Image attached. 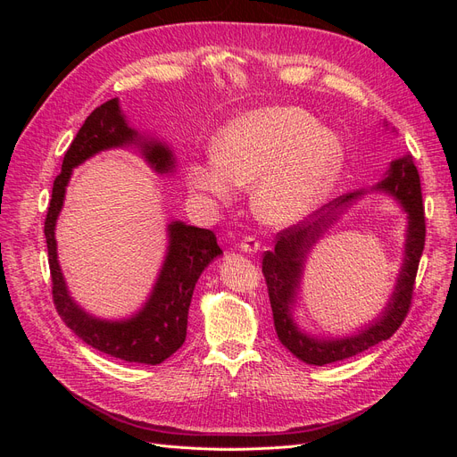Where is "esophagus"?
<instances>
[{
    "mask_svg": "<svg viewBox=\"0 0 457 457\" xmlns=\"http://www.w3.org/2000/svg\"><path fill=\"white\" fill-rule=\"evenodd\" d=\"M259 240L253 237V234H245V237L242 238V242L238 244V247L242 252H245V253H257V250H259Z\"/></svg>",
    "mask_w": 457,
    "mask_h": 457,
    "instance_id": "34e87169",
    "label": "esophagus"
}]
</instances>
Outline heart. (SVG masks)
Wrapping results in <instances>:
<instances>
[{"mask_svg": "<svg viewBox=\"0 0 457 457\" xmlns=\"http://www.w3.org/2000/svg\"><path fill=\"white\" fill-rule=\"evenodd\" d=\"M343 168L336 133L297 106H270L234 118L213 141V158L187 168L198 196L230 200L234 185L252 187L259 219L286 225L324 200Z\"/></svg>", "mask_w": 457, "mask_h": 457, "instance_id": "obj_1", "label": "heart"}]
</instances>
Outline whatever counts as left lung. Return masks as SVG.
Listing matches in <instances>:
<instances>
[{
    "instance_id": "obj_1",
    "label": "left lung",
    "mask_w": 457,
    "mask_h": 457,
    "mask_svg": "<svg viewBox=\"0 0 457 457\" xmlns=\"http://www.w3.org/2000/svg\"><path fill=\"white\" fill-rule=\"evenodd\" d=\"M378 190H385L393 195L408 213V240H406V257L404 267L400 272V278L393 299L386 305L381 318L376 324L368 326L358 336L345 339H314L301 334L292 320L289 305L294 303L295 289L299 286L303 261H305L312 244L320 238L322 230L337 217L336 210L347 202L354 200L362 192H353L347 196H339L331 202L327 210L316 215L311 220L282 228L276 234V245L272 252H265L262 255V276H265L269 299L274 316V328L278 339L289 353L295 354L299 361L311 366H324L331 362L345 361L368 351L373 345L389 339L395 331L406 320L408 311L413 299V286H416V276L420 269V259L425 245V207L421 196V181L413 156L406 154L404 158L395 160L391 163L386 177L376 187Z\"/></svg>"
}]
</instances>
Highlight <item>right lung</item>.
<instances>
[{
	"instance_id": "1",
	"label": "right lung",
	"mask_w": 457,
	"mask_h": 457,
	"mask_svg": "<svg viewBox=\"0 0 457 457\" xmlns=\"http://www.w3.org/2000/svg\"><path fill=\"white\" fill-rule=\"evenodd\" d=\"M139 141L145 158L158 173L173 170V154L168 146L156 141H141L137 131L128 128L120 112L118 99H110L96 106L79 128L72 145L64 152L62 170L54 177L53 195L46 217V240L51 270L53 303L62 322L93 349L110 354L120 361L137 364H162L170 358L187 337L188 307L192 292L202 270L220 255V247L212 230L188 227L181 220L170 225V252L145 309L123 322H104L86 314L72 297L62 278L57 261V242H54V223L61 213L64 192L72 168L86 162L93 154L112 146Z\"/></svg>"
}]
</instances>
